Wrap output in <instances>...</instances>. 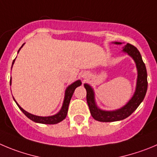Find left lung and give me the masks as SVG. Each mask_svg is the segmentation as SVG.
<instances>
[{"mask_svg":"<svg viewBox=\"0 0 157 157\" xmlns=\"http://www.w3.org/2000/svg\"><path fill=\"white\" fill-rule=\"evenodd\" d=\"M113 43L116 45H121V42H115ZM122 52L128 54L129 56L133 59L136 63V68H137V80H136V87L134 94L132 98L127 102L121 108H118L114 111H105L99 108L95 101L94 91L87 83H84L83 86L87 90V101L89 106L90 114L95 120L103 122H111V121H121L125 119L127 117L131 115L139 105L142 103L146 96V90H147V72L145 63H143L141 54L137 48L129 43L122 48Z\"/></svg>","mask_w":157,"mask_h":157,"instance_id":"left-lung-1","label":"left lung"}]
</instances>
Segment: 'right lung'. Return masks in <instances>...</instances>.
<instances>
[{"instance_id": "1", "label": "right lung", "mask_w": 157, "mask_h": 157, "mask_svg": "<svg viewBox=\"0 0 157 157\" xmlns=\"http://www.w3.org/2000/svg\"><path fill=\"white\" fill-rule=\"evenodd\" d=\"M23 45H24V44L21 45V47H22ZM21 47L19 49L18 52L20 51V49H21ZM14 61H15V59L13 60L12 66L13 64H14ZM11 68H12V67H11ZM81 83H82L81 81H80V80H77V81L74 82L73 83H71L70 85H69L68 87H67L65 91V96H64V100H63V105H62V108H61V109L59 110V112L58 113H56L54 115H51V116H45V117L37 116V115H32V114L31 113H29L28 112L25 111V110L23 109V108L17 103V102H16V101L14 100H14L21 112H22L23 113H24L25 115L29 118V119L32 120V121L37 123H41V124L54 125V124H57V123L60 122V121H62L63 120L65 119V118L67 117V112H68L69 105H70V100H71L72 96H73V94H74V90H75V89L77 88V87L81 85ZM11 80H10V85H11Z\"/></svg>"}]
</instances>
